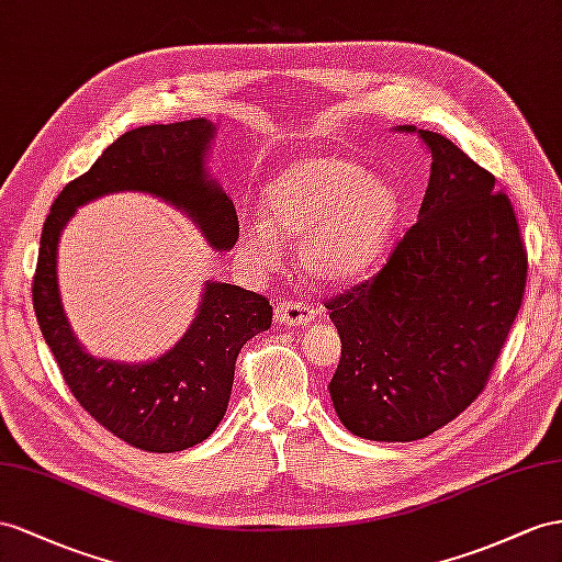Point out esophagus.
I'll return each instance as SVG.
<instances>
[{
	"label": "esophagus",
	"mask_w": 562,
	"mask_h": 562,
	"mask_svg": "<svg viewBox=\"0 0 562 562\" xmlns=\"http://www.w3.org/2000/svg\"><path fill=\"white\" fill-rule=\"evenodd\" d=\"M315 318V308L301 299H282L276 308V323L284 327L308 325Z\"/></svg>",
	"instance_id": "34e87169"
}]
</instances>
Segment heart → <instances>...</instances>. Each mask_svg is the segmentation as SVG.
<instances>
[{"instance_id": "b5f03b06", "label": "heart", "mask_w": 562, "mask_h": 562, "mask_svg": "<svg viewBox=\"0 0 562 562\" xmlns=\"http://www.w3.org/2000/svg\"><path fill=\"white\" fill-rule=\"evenodd\" d=\"M263 206L266 218L241 225L244 254L270 263L280 237H301L299 261L321 282H349L375 266L401 209L390 182L339 154H311L282 168Z\"/></svg>"}]
</instances>
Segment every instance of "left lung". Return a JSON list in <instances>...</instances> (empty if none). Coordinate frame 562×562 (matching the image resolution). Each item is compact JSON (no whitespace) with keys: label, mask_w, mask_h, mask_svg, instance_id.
Here are the masks:
<instances>
[{"label":"left lung","mask_w":562,"mask_h":562,"mask_svg":"<svg viewBox=\"0 0 562 562\" xmlns=\"http://www.w3.org/2000/svg\"><path fill=\"white\" fill-rule=\"evenodd\" d=\"M418 135L431 154L418 223L375 276L325 301L341 339L329 396L372 441L423 439L484 392L527 284L508 194L451 139Z\"/></svg>","instance_id":"obj_1"}]
</instances>
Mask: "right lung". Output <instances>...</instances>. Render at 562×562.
Masks as SVG:
<instances>
[{
  "label": "right lung",
  "instance_id": "add662e5",
  "mask_svg": "<svg viewBox=\"0 0 562 562\" xmlns=\"http://www.w3.org/2000/svg\"><path fill=\"white\" fill-rule=\"evenodd\" d=\"M211 137L206 119L142 125L121 135L54 199L40 237L33 306L64 382L113 437L151 453L184 451L213 435L233 394L241 347L272 323L270 301L237 284L206 282L192 327L168 353L142 366L99 361L82 351L68 325L56 282V247L78 206L123 190L170 201L194 218L211 247H235L237 211L204 170Z\"/></svg>",
  "mask_w": 562,
  "mask_h": 562
}]
</instances>
